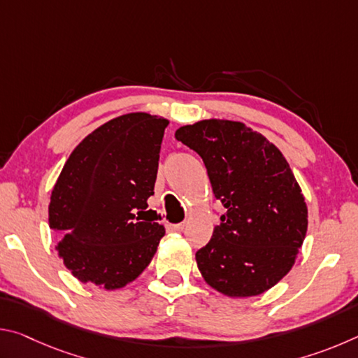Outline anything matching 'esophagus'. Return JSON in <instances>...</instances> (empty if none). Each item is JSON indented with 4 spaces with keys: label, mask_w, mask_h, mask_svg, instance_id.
Wrapping results in <instances>:
<instances>
[{
    "label": "esophagus",
    "mask_w": 358,
    "mask_h": 358,
    "mask_svg": "<svg viewBox=\"0 0 358 358\" xmlns=\"http://www.w3.org/2000/svg\"><path fill=\"white\" fill-rule=\"evenodd\" d=\"M186 226H187V222H178V224H173V229L180 232V230H183Z\"/></svg>",
    "instance_id": "1"
}]
</instances>
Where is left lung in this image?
<instances>
[{
  "mask_svg": "<svg viewBox=\"0 0 358 358\" xmlns=\"http://www.w3.org/2000/svg\"><path fill=\"white\" fill-rule=\"evenodd\" d=\"M175 137L201 157L226 213L196 252L210 287L230 299L264 294L299 257L308 207L276 145L240 121L210 118L181 126Z\"/></svg>",
  "mask_w": 358,
  "mask_h": 358,
  "instance_id": "8db88e82",
  "label": "left lung"
}]
</instances>
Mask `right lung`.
<instances>
[{
  "label": "right lung",
  "mask_w": 358,
  "mask_h": 358,
  "mask_svg": "<svg viewBox=\"0 0 358 358\" xmlns=\"http://www.w3.org/2000/svg\"><path fill=\"white\" fill-rule=\"evenodd\" d=\"M169 120L132 112L107 121L77 145L53 186L48 224L63 235L58 257L83 284L128 286L147 268L166 229L138 221L153 196Z\"/></svg>",
  "instance_id": "add662e5"
}]
</instances>
